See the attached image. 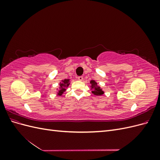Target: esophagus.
<instances>
[{
  "label": "esophagus",
  "instance_id": "obj_1",
  "mask_svg": "<svg viewBox=\"0 0 160 160\" xmlns=\"http://www.w3.org/2000/svg\"><path fill=\"white\" fill-rule=\"evenodd\" d=\"M78 80H79V81H83V77H82V76L78 77Z\"/></svg>",
  "mask_w": 160,
  "mask_h": 160
}]
</instances>
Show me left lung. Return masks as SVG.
<instances>
[{"label":"left lung","instance_id":"8db88e82","mask_svg":"<svg viewBox=\"0 0 160 160\" xmlns=\"http://www.w3.org/2000/svg\"><path fill=\"white\" fill-rule=\"evenodd\" d=\"M90 83L91 84V89H93L92 93L95 94V95H101L102 94H103V91L101 90V89H100L99 86H98L97 83L95 81L92 80L91 81Z\"/></svg>","mask_w":160,"mask_h":160}]
</instances>
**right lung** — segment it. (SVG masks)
I'll return each mask as SVG.
<instances>
[{
    "label": "right lung",
    "mask_w": 160,
    "mask_h": 160,
    "mask_svg": "<svg viewBox=\"0 0 160 160\" xmlns=\"http://www.w3.org/2000/svg\"><path fill=\"white\" fill-rule=\"evenodd\" d=\"M69 79H65L62 81V83H60V90L59 91L58 95H61L62 93H63V92H65V91L66 90L65 88L67 87H68V85H69Z\"/></svg>",
    "instance_id": "add662e5"
}]
</instances>
